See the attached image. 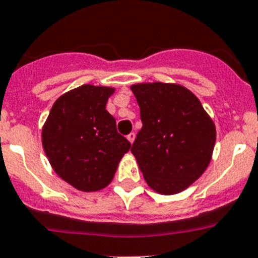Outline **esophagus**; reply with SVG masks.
I'll list each match as a JSON object with an SVG mask.
<instances>
[{"label":"esophagus","mask_w":258,"mask_h":258,"mask_svg":"<svg viewBox=\"0 0 258 258\" xmlns=\"http://www.w3.org/2000/svg\"><path fill=\"white\" fill-rule=\"evenodd\" d=\"M135 139H136L135 133H131V135H127V140H129V142H131V144H133V142H135Z\"/></svg>","instance_id":"34e87169"}]
</instances>
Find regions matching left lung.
Masks as SVG:
<instances>
[{"label": "left lung", "mask_w": 258, "mask_h": 258, "mask_svg": "<svg viewBox=\"0 0 258 258\" xmlns=\"http://www.w3.org/2000/svg\"><path fill=\"white\" fill-rule=\"evenodd\" d=\"M131 89L142 121L132 153L154 191L177 195L207 170L216 144V125L185 86L142 82Z\"/></svg>", "instance_id": "1"}]
</instances>
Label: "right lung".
I'll return each mask as SVG.
<instances>
[{"mask_svg": "<svg viewBox=\"0 0 258 258\" xmlns=\"http://www.w3.org/2000/svg\"><path fill=\"white\" fill-rule=\"evenodd\" d=\"M114 90L89 84L69 90L55 100L42 126V146L51 168L77 190L108 186L131 149L106 110Z\"/></svg>", "mask_w": 258, "mask_h": 258, "instance_id": "obj_1", "label": "right lung"}]
</instances>
